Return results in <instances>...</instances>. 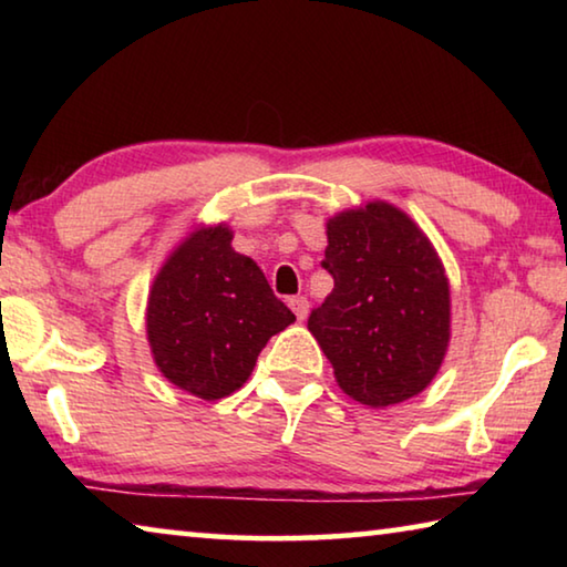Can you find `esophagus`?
Returning <instances> with one entry per match:
<instances>
[{"label":"esophagus","mask_w":567,"mask_h":567,"mask_svg":"<svg viewBox=\"0 0 567 567\" xmlns=\"http://www.w3.org/2000/svg\"><path fill=\"white\" fill-rule=\"evenodd\" d=\"M287 305L292 307V312H295V318L297 320H305L307 318V312H310V302H307V297H302V295H297V297H290V300H287Z\"/></svg>","instance_id":"34e87169"}]
</instances>
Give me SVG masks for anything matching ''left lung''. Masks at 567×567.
<instances>
[{"label": "left lung", "instance_id": "8db88e82", "mask_svg": "<svg viewBox=\"0 0 567 567\" xmlns=\"http://www.w3.org/2000/svg\"><path fill=\"white\" fill-rule=\"evenodd\" d=\"M322 267L334 287L307 328L352 400L388 408L437 375L450 340L443 265L412 219L388 203L328 223Z\"/></svg>", "mask_w": 567, "mask_h": 567}]
</instances>
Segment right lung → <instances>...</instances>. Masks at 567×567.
I'll return each instance as SVG.
<instances>
[{
  "label": "right lung",
  "mask_w": 567,
  "mask_h": 567,
  "mask_svg": "<svg viewBox=\"0 0 567 567\" xmlns=\"http://www.w3.org/2000/svg\"><path fill=\"white\" fill-rule=\"evenodd\" d=\"M229 243L225 225L192 233L155 277L147 305L162 375L203 400L243 388L267 340L295 322L260 267Z\"/></svg>",
  "instance_id": "add662e5"
}]
</instances>
